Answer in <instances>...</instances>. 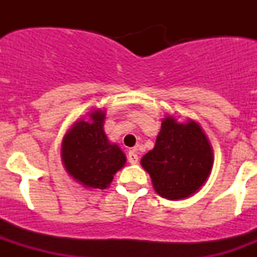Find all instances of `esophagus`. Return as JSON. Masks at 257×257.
Masks as SVG:
<instances>
[{
	"label": "esophagus",
	"mask_w": 257,
	"mask_h": 257,
	"mask_svg": "<svg viewBox=\"0 0 257 257\" xmlns=\"http://www.w3.org/2000/svg\"><path fill=\"white\" fill-rule=\"evenodd\" d=\"M128 162L131 163V165H136L138 163V161H139V157H138V153H136V151H130L128 152Z\"/></svg>",
	"instance_id": "obj_1"
}]
</instances>
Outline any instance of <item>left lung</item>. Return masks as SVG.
I'll return each mask as SVG.
<instances>
[{
    "instance_id": "8db88e82",
    "label": "left lung",
    "mask_w": 257,
    "mask_h": 257,
    "mask_svg": "<svg viewBox=\"0 0 257 257\" xmlns=\"http://www.w3.org/2000/svg\"><path fill=\"white\" fill-rule=\"evenodd\" d=\"M140 162L161 197L183 199L206 183L213 154L207 136L197 122L189 119L180 123L174 117H166L154 148Z\"/></svg>"
}]
</instances>
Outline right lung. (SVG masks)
<instances>
[{"mask_svg":"<svg viewBox=\"0 0 257 257\" xmlns=\"http://www.w3.org/2000/svg\"><path fill=\"white\" fill-rule=\"evenodd\" d=\"M105 112L95 109L88 119L74 122L61 143V160L68 174L86 188L105 189L113 175L126 163L117 144H110L104 133Z\"/></svg>","mask_w":257,"mask_h":257,"instance_id":"obj_1","label":"right lung"}]
</instances>
